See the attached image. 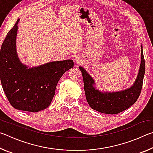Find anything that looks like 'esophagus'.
<instances>
[{"label":"esophagus","instance_id":"obj_1","mask_svg":"<svg viewBox=\"0 0 153 153\" xmlns=\"http://www.w3.org/2000/svg\"><path fill=\"white\" fill-rule=\"evenodd\" d=\"M74 63L76 65L79 64V63H82V59H81V57H80V56H76V57L74 58Z\"/></svg>","mask_w":153,"mask_h":153}]
</instances>
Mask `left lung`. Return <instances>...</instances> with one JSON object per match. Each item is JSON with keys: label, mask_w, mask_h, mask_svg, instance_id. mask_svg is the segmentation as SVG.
Wrapping results in <instances>:
<instances>
[{"label": "left lung", "mask_w": 153, "mask_h": 153, "mask_svg": "<svg viewBox=\"0 0 153 153\" xmlns=\"http://www.w3.org/2000/svg\"><path fill=\"white\" fill-rule=\"evenodd\" d=\"M84 79L87 102L92 109L106 114H117L126 110L138 99L143 84L145 61L141 45V61L138 76L131 87L117 92H102L96 88L95 81L84 67L79 66Z\"/></svg>", "instance_id": "8db88e82"}]
</instances>
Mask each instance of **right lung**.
Masks as SVG:
<instances>
[{"label": "right lung", "instance_id": "obj_1", "mask_svg": "<svg viewBox=\"0 0 153 153\" xmlns=\"http://www.w3.org/2000/svg\"><path fill=\"white\" fill-rule=\"evenodd\" d=\"M9 31L0 52V77L2 89L13 107L36 113L51 103L56 84L65 72L74 67L70 59L52 61L28 68L18 57L16 49L17 24Z\"/></svg>", "mask_w": 153, "mask_h": 153}]
</instances>
